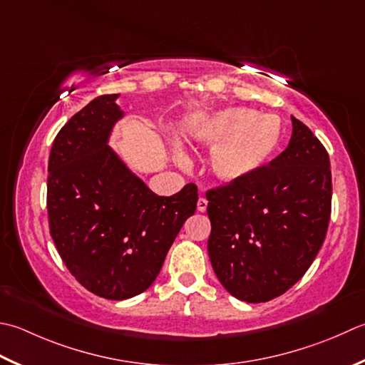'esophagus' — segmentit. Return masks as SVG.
I'll return each mask as SVG.
<instances>
[{"mask_svg": "<svg viewBox=\"0 0 365 365\" xmlns=\"http://www.w3.org/2000/svg\"><path fill=\"white\" fill-rule=\"evenodd\" d=\"M205 209H207V199L199 197L197 199V212H205Z\"/></svg>", "mask_w": 365, "mask_h": 365, "instance_id": "esophagus-1", "label": "esophagus"}]
</instances>
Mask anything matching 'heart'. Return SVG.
<instances>
[{
	"label": "heart",
	"instance_id": "1",
	"mask_svg": "<svg viewBox=\"0 0 365 365\" xmlns=\"http://www.w3.org/2000/svg\"><path fill=\"white\" fill-rule=\"evenodd\" d=\"M190 138L212 148V170L221 182L234 183L258 174L275 158L282 145V128L274 117L259 115L245 107L220 109L196 118ZM183 161L182 153H175Z\"/></svg>",
	"mask_w": 365,
	"mask_h": 365
}]
</instances>
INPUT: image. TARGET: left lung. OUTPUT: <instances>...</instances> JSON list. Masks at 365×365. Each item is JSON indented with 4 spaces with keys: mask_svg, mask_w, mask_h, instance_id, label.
<instances>
[{
    "mask_svg": "<svg viewBox=\"0 0 365 365\" xmlns=\"http://www.w3.org/2000/svg\"><path fill=\"white\" fill-rule=\"evenodd\" d=\"M291 121L288 147L266 168L207 191L212 267L230 294L250 304L282 296L301 280L329 225V155L309 126Z\"/></svg>",
    "mask_w": 365,
    "mask_h": 365,
    "instance_id": "left-lung-1",
    "label": "left lung"
}]
</instances>
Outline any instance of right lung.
I'll return each instance as SVG.
<instances>
[{"label":"right lung","mask_w":365,"mask_h":365,"mask_svg":"<svg viewBox=\"0 0 365 365\" xmlns=\"http://www.w3.org/2000/svg\"><path fill=\"white\" fill-rule=\"evenodd\" d=\"M103 95L68 120L48 158L50 235L64 266L99 297L123 301L155 282L170 245L196 212L188 183L158 196L109 147L125 112Z\"/></svg>","instance_id":"obj_1"}]
</instances>
